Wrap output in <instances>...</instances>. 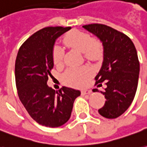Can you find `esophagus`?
Here are the masks:
<instances>
[{
  "label": "esophagus",
  "instance_id": "34e87169",
  "mask_svg": "<svg viewBox=\"0 0 147 147\" xmlns=\"http://www.w3.org/2000/svg\"><path fill=\"white\" fill-rule=\"evenodd\" d=\"M91 93H92V91L89 90V89H85V90L81 91V94L83 96H84V95H89Z\"/></svg>",
  "mask_w": 147,
  "mask_h": 147
}]
</instances>
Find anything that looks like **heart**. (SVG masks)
Wrapping results in <instances>:
<instances>
[{
    "instance_id": "1",
    "label": "heart",
    "mask_w": 147,
    "mask_h": 147,
    "mask_svg": "<svg viewBox=\"0 0 147 147\" xmlns=\"http://www.w3.org/2000/svg\"><path fill=\"white\" fill-rule=\"evenodd\" d=\"M64 44L69 47L83 53L87 59L96 61L103 55V45L100 40L92 38L85 32L73 30L68 32L63 38ZM53 62L55 65H61L63 59V51L59 46L54 47L52 53ZM92 75L91 69L87 66L68 68L63 75V80L66 84L80 88L85 85Z\"/></svg>"
}]
</instances>
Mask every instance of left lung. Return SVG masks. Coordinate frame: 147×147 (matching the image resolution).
Segmentation results:
<instances>
[{
    "instance_id": "1",
    "label": "left lung",
    "mask_w": 147,
    "mask_h": 147,
    "mask_svg": "<svg viewBox=\"0 0 147 147\" xmlns=\"http://www.w3.org/2000/svg\"><path fill=\"white\" fill-rule=\"evenodd\" d=\"M83 28L103 45L102 66L95 79L98 87L104 81L107 87L100 92L106 100L99 113L105 118H117L128 109L136 93L140 70L136 48L128 36L108 26L90 24Z\"/></svg>"
}]
</instances>
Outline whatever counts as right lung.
Here are the masks:
<instances>
[{"instance_id": "add662e5", "label": "right lung", "mask_w": 147, "mask_h": 147, "mask_svg": "<svg viewBox=\"0 0 147 147\" xmlns=\"http://www.w3.org/2000/svg\"><path fill=\"white\" fill-rule=\"evenodd\" d=\"M71 27H46L34 33L20 47L15 63L19 99L33 119L47 127H59L69 120L80 92L47 85L54 67L52 53L56 39Z\"/></svg>"}]
</instances>
